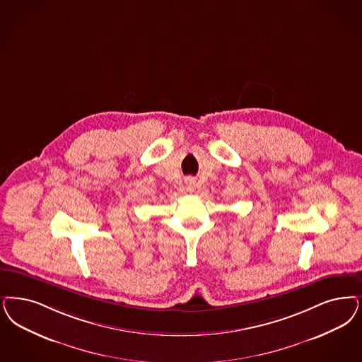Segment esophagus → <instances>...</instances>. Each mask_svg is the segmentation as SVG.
<instances>
[{
  "mask_svg": "<svg viewBox=\"0 0 362 362\" xmlns=\"http://www.w3.org/2000/svg\"><path fill=\"white\" fill-rule=\"evenodd\" d=\"M186 186H187V188L189 189V191H192V189H194V186H195V182H194V179H187V180H186Z\"/></svg>",
  "mask_w": 362,
  "mask_h": 362,
  "instance_id": "34e87169",
  "label": "esophagus"
}]
</instances>
